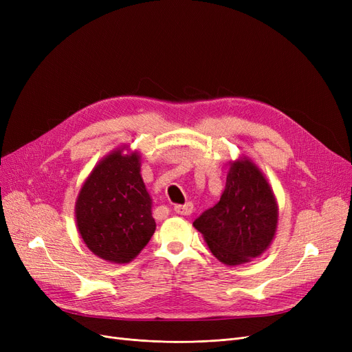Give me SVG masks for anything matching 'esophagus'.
<instances>
[{"label": "esophagus", "mask_w": 352, "mask_h": 352, "mask_svg": "<svg viewBox=\"0 0 352 352\" xmlns=\"http://www.w3.org/2000/svg\"><path fill=\"white\" fill-rule=\"evenodd\" d=\"M175 211L180 216H189L190 212L194 211V206L190 204V202H186V204H184V206H176Z\"/></svg>", "instance_id": "esophagus-1"}]
</instances>
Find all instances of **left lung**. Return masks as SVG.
<instances>
[{"label":"left lung","mask_w":352,"mask_h":352,"mask_svg":"<svg viewBox=\"0 0 352 352\" xmlns=\"http://www.w3.org/2000/svg\"><path fill=\"white\" fill-rule=\"evenodd\" d=\"M278 210L267 179L243 157L230 163L220 201L202 212L194 228L220 263L238 265L269 248L278 228Z\"/></svg>","instance_id":"1"}]
</instances>
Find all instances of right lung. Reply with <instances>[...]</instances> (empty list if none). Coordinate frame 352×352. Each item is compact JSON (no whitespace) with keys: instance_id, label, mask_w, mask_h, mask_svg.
Masks as SVG:
<instances>
[{"instance_id":"add662e5","label":"right lung","mask_w":352,"mask_h":352,"mask_svg":"<svg viewBox=\"0 0 352 352\" xmlns=\"http://www.w3.org/2000/svg\"><path fill=\"white\" fill-rule=\"evenodd\" d=\"M117 148L94 167L74 207L87 247L100 258L131 263L155 232L153 199L141 176V155Z\"/></svg>"}]
</instances>
